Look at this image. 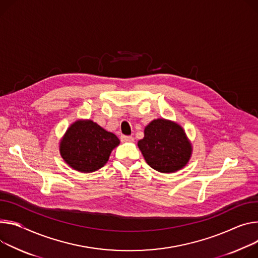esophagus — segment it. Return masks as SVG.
I'll return each mask as SVG.
<instances>
[{
    "instance_id": "esophagus-1",
    "label": "esophagus",
    "mask_w": 258,
    "mask_h": 258,
    "mask_svg": "<svg viewBox=\"0 0 258 258\" xmlns=\"http://www.w3.org/2000/svg\"><path fill=\"white\" fill-rule=\"evenodd\" d=\"M120 139L122 142H133L134 141V138L132 136H121Z\"/></svg>"
}]
</instances>
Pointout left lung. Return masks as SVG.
Instances as JSON below:
<instances>
[{
	"label": "left lung",
	"instance_id": "left-lung-1",
	"mask_svg": "<svg viewBox=\"0 0 258 258\" xmlns=\"http://www.w3.org/2000/svg\"><path fill=\"white\" fill-rule=\"evenodd\" d=\"M146 162L155 171L171 174L183 169L192 154V145L184 128L177 122L157 118L144 128L138 142Z\"/></svg>",
	"mask_w": 258,
	"mask_h": 258
}]
</instances>
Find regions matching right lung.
<instances>
[{"label": "right lung", "instance_id": "1", "mask_svg": "<svg viewBox=\"0 0 258 258\" xmlns=\"http://www.w3.org/2000/svg\"><path fill=\"white\" fill-rule=\"evenodd\" d=\"M120 141L90 119H78L68 127L59 141V153L66 163L81 173H92L106 165Z\"/></svg>", "mask_w": 258, "mask_h": 258}]
</instances>
